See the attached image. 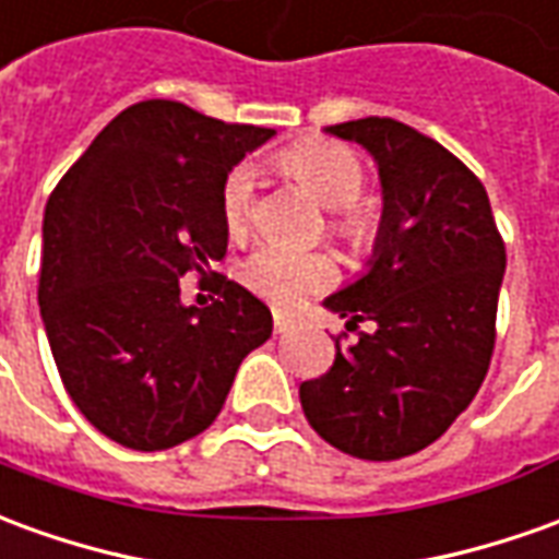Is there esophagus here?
<instances>
[{
  "label": "esophagus",
  "mask_w": 559,
  "mask_h": 559,
  "mask_svg": "<svg viewBox=\"0 0 559 559\" xmlns=\"http://www.w3.org/2000/svg\"><path fill=\"white\" fill-rule=\"evenodd\" d=\"M272 323H275V333L278 335L293 333V330H296V320L284 318V314H275V320H272Z\"/></svg>",
  "instance_id": "1"
}]
</instances>
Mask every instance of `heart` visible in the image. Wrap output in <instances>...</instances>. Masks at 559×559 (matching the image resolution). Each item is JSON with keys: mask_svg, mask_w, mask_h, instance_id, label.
Wrapping results in <instances>:
<instances>
[{"mask_svg": "<svg viewBox=\"0 0 559 559\" xmlns=\"http://www.w3.org/2000/svg\"><path fill=\"white\" fill-rule=\"evenodd\" d=\"M281 166L293 178H299L326 209H333L330 226L335 236H342L357 248L372 239L369 217L354 209V202L366 187V169L350 147L333 142L299 144L281 154ZM253 193H257V171L251 163L233 166L221 187V217L226 233L241 236L251 226ZM335 278H338V266L330 253L299 251L272 239L260 241L241 263V281L278 308H296L311 293L333 287Z\"/></svg>", "mask_w": 559, "mask_h": 559, "instance_id": "1", "label": "heart"}]
</instances>
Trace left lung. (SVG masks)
<instances>
[{"label": "left lung", "mask_w": 559, "mask_h": 559, "mask_svg": "<svg viewBox=\"0 0 559 559\" xmlns=\"http://www.w3.org/2000/svg\"><path fill=\"white\" fill-rule=\"evenodd\" d=\"M378 163L384 212L369 269L323 306L347 318L330 372L299 384L308 424L360 460L432 444L481 388L506 275V245L484 185L424 132L393 117L335 123Z\"/></svg>", "instance_id": "1"}]
</instances>
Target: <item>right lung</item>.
I'll list each match as a JSON object with an SVG mask.
<instances>
[{
  "instance_id": "obj_1",
  "label": "right lung",
  "mask_w": 559,
  "mask_h": 559,
  "mask_svg": "<svg viewBox=\"0 0 559 559\" xmlns=\"http://www.w3.org/2000/svg\"><path fill=\"white\" fill-rule=\"evenodd\" d=\"M272 135L147 99L120 111L53 187L38 308L62 388L111 442L166 451L209 429L241 360L272 335V311L212 272L229 236L224 178ZM187 271L214 274L222 299L185 307Z\"/></svg>"
}]
</instances>
